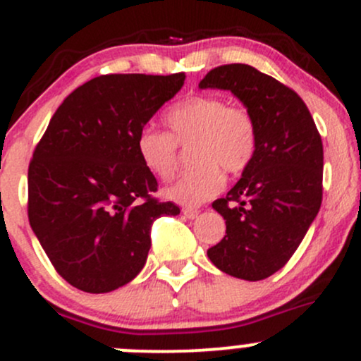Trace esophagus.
<instances>
[{"label":"esophagus","instance_id":"obj_1","mask_svg":"<svg viewBox=\"0 0 361 361\" xmlns=\"http://www.w3.org/2000/svg\"><path fill=\"white\" fill-rule=\"evenodd\" d=\"M185 216H187V218H190V219H193V218H197V214H199V209H193V207H185L183 211Z\"/></svg>","mask_w":361,"mask_h":361}]
</instances>
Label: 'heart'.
I'll use <instances>...</instances> for the list:
<instances>
[{
    "label": "heart",
    "mask_w": 361,
    "mask_h": 361,
    "mask_svg": "<svg viewBox=\"0 0 361 361\" xmlns=\"http://www.w3.org/2000/svg\"><path fill=\"white\" fill-rule=\"evenodd\" d=\"M168 133L145 126L136 136V152L154 176L169 180L180 164V147L190 149L193 168L185 171L164 195L181 206H199L225 187L223 171L238 176L257 154L259 130L245 105L218 94H190L166 111Z\"/></svg>",
    "instance_id": "b5f03b06"
}]
</instances>
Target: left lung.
<instances>
[{"mask_svg": "<svg viewBox=\"0 0 361 361\" xmlns=\"http://www.w3.org/2000/svg\"><path fill=\"white\" fill-rule=\"evenodd\" d=\"M199 88L230 90L259 130L254 162L212 207L226 235L207 249L216 268L237 279H268L286 267L322 206L324 145L302 98L245 63L209 71Z\"/></svg>", "mask_w": 361, "mask_h": 361, "instance_id": "1", "label": "left lung"}]
</instances>
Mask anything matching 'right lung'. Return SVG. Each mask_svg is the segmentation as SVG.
I'll return each instance as SVG.
<instances>
[{
  "mask_svg": "<svg viewBox=\"0 0 361 361\" xmlns=\"http://www.w3.org/2000/svg\"><path fill=\"white\" fill-rule=\"evenodd\" d=\"M185 82L169 75L105 74L75 88L53 114L27 176L30 228L53 268L79 290L102 294L145 264L152 225L180 214L159 202L136 136Z\"/></svg>",
  "mask_w": 361,
  "mask_h": 361,
  "instance_id": "1",
  "label": "right lung"
}]
</instances>
